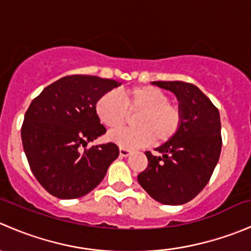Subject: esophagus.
Masks as SVG:
<instances>
[{
    "instance_id": "1",
    "label": "esophagus",
    "mask_w": 251,
    "mask_h": 251,
    "mask_svg": "<svg viewBox=\"0 0 251 251\" xmlns=\"http://www.w3.org/2000/svg\"><path fill=\"white\" fill-rule=\"evenodd\" d=\"M119 153H120V156H123V158H126V156H128L131 154V151H128V149H125V148H120L119 149Z\"/></svg>"
}]
</instances>
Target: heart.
<instances>
[{
  "mask_svg": "<svg viewBox=\"0 0 251 251\" xmlns=\"http://www.w3.org/2000/svg\"><path fill=\"white\" fill-rule=\"evenodd\" d=\"M98 120L110 128L108 140L120 148L135 149L154 142L160 146L171 141L182 125V109L170 102L165 91L155 86H136L123 92V100L116 93L108 92L97 100L95 107ZM137 129L115 130L127 121L128 114Z\"/></svg>",
  "mask_w": 251,
  "mask_h": 251,
  "instance_id": "heart-1",
  "label": "heart"
}]
</instances>
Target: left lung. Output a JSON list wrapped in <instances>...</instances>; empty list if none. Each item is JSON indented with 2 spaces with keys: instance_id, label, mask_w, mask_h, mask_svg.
<instances>
[{
  "instance_id": "1",
  "label": "left lung",
  "mask_w": 251,
  "mask_h": 251,
  "mask_svg": "<svg viewBox=\"0 0 251 251\" xmlns=\"http://www.w3.org/2000/svg\"><path fill=\"white\" fill-rule=\"evenodd\" d=\"M176 95L182 125L171 141L146 151L148 166L138 183L156 201L181 205L196 198L207 184L221 153L219 109L196 85L184 81H154Z\"/></svg>"
}]
</instances>
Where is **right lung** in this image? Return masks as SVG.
<instances>
[{
    "label": "right lung",
    "instance_id": "add662e5",
    "mask_svg": "<svg viewBox=\"0 0 251 251\" xmlns=\"http://www.w3.org/2000/svg\"><path fill=\"white\" fill-rule=\"evenodd\" d=\"M120 83L91 75H68L48 85L25 113L22 141L30 169L59 199L86 196L119 156L115 143L87 144L107 132L96 115L97 100Z\"/></svg>",
    "mask_w": 251,
    "mask_h": 251
}]
</instances>
